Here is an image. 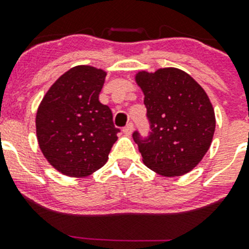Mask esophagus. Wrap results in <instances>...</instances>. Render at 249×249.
<instances>
[{
    "instance_id": "obj_1",
    "label": "esophagus",
    "mask_w": 249,
    "mask_h": 249,
    "mask_svg": "<svg viewBox=\"0 0 249 249\" xmlns=\"http://www.w3.org/2000/svg\"><path fill=\"white\" fill-rule=\"evenodd\" d=\"M122 131H123V133H124V135H127V136L131 135L132 131H133V123L129 122L126 127H123Z\"/></svg>"
}]
</instances>
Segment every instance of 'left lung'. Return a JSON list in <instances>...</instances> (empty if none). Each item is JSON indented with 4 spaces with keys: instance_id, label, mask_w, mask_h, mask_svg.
I'll list each match as a JSON object with an SVG mask.
<instances>
[{
    "instance_id": "1",
    "label": "left lung",
    "mask_w": 249,
    "mask_h": 249,
    "mask_svg": "<svg viewBox=\"0 0 249 249\" xmlns=\"http://www.w3.org/2000/svg\"><path fill=\"white\" fill-rule=\"evenodd\" d=\"M136 82L144 93L151 132L138 144L143 163L166 177L192 171L206 155L214 135L215 117L210 98L198 83L178 68L141 71Z\"/></svg>"
}]
</instances>
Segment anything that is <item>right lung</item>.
<instances>
[{
	"label": "right lung",
	"mask_w": 249,
	"mask_h": 249,
	"mask_svg": "<svg viewBox=\"0 0 249 249\" xmlns=\"http://www.w3.org/2000/svg\"><path fill=\"white\" fill-rule=\"evenodd\" d=\"M106 72L76 66L51 86L36 114L39 148L52 167L70 177H87L105 166L120 129L98 100Z\"/></svg>",
	"instance_id": "add662e5"
}]
</instances>
